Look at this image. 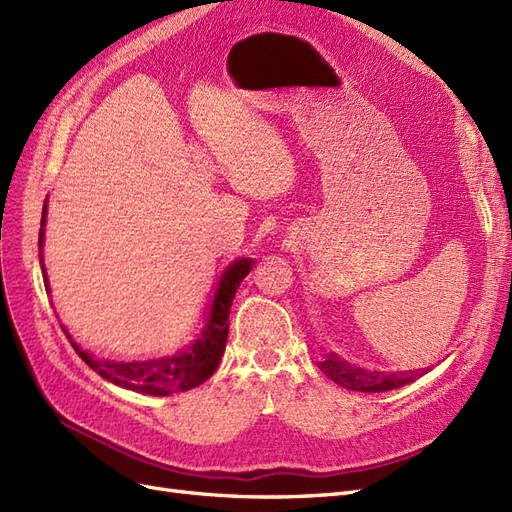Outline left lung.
I'll return each instance as SVG.
<instances>
[{
    "instance_id": "obj_1",
    "label": "left lung",
    "mask_w": 512,
    "mask_h": 512,
    "mask_svg": "<svg viewBox=\"0 0 512 512\" xmlns=\"http://www.w3.org/2000/svg\"><path fill=\"white\" fill-rule=\"evenodd\" d=\"M320 371L324 376H329L335 384L344 386L350 391H361V393H384L399 389V386L410 384L416 378L427 374L429 367L423 369H410V371H367L363 367L350 365L348 361L339 359L335 352L324 354V359L318 363Z\"/></svg>"
}]
</instances>
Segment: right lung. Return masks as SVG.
<instances>
[{"instance_id":"right-lung-1","label":"right lung","mask_w":512,"mask_h":512,"mask_svg":"<svg viewBox=\"0 0 512 512\" xmlns=\"http://www.w3.org/2000/svg\"><path fill=\"white\" fill-rule=\"evenodd\" d=\"M44 222H46V203L42 207V222H40V237H38V252H40V269L44 277V288L51 292L49 277H46L44 267ZM254 260L252 258H239L232 260L222 273L218 288L209 305V312L205 318L203 329L196 335L192 344L181 348L175 354L158 356V359H145V361H108V359H94V354L83 350L79 344L74 342L70 333L68 335L72 348L81 359L100 374L104 380L113 382L121 389L136 391L143 395H156L166 397L173 393H185L190 389H196L198 384H203L207 378L213 376V371L218 369L224 350H226V339H228V314L232 299H235V292L245 280V275L252 271Z\"/></svg>"}]
</instances>
